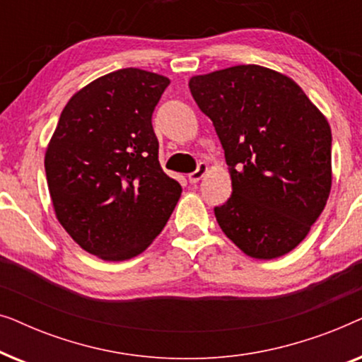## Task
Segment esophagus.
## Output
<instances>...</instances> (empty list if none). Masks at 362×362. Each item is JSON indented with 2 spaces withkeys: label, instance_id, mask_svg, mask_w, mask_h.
Wrapping results in <instances>:
<instances>
[{
  "label": "esophagus",
  "instance_id": "esophagus-1",
  "mask_svg": "<svg viewBox=\"0 0 362 362\" xmlns=\"http://www.w3.org/2000/svg\"><path fill=\"white\" fill-rule=\"evenodd\" d=\"M207 173V165L206 163H199L196 168V171H192L189 176H187V180H189V182H197L199 180H202L204 177V175Z\"/></svg>",
  "mask_w": 362,
  "mask_h": 362
}]
</instances>
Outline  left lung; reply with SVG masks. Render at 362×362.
<instances>
[{"mask_svg":"<svg viewBox=\"0 0 362 362\" xmlns=\"http://www.w3.org/2000/svg\"><path fill=\"white\" fill-rule=\"evenodd\" d=\"M191 95L224 148L232 194L221 229L260 260L293 250L331 191V128L293 78L247 64L194 76Z\"/></svg>","mask_w":362,"mask_h":362,"instance_id":"1","label":"left lung"}]
</instances>
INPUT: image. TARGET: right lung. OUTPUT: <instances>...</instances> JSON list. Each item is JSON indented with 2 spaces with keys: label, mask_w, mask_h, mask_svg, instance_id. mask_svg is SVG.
<instances>
[{
  "label": "right lung",
  "mask_w": 362,
  "mask_h": 362,
  "mask_svg": "<svg viewBox=\"0 0 362 362\" xmlns=\"http://www.w3.org/2000/svg\"><path fill=\"white\" fill-rule=\"evenodd\" d=\"M170 78L120 69L74 93L49 141V194L57 221L108 262L146 250L181 196L161 170L151 115Z\"/></svg>",
  "instance_id": "1"
}]
</instances>
